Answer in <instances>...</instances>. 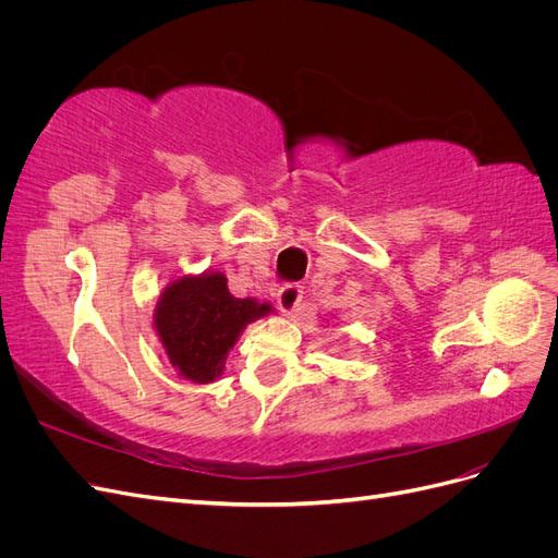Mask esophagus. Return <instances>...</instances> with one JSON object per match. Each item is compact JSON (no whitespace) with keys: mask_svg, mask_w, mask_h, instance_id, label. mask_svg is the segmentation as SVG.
Returning a JSON list of instances; mask_svg holds the SVG:
<instances>
[{"mask_svg":"<svg viewBox=\"0 0 558 558\" xmlns=\"http://www.w3.org/2000/svg\"><path fill=\"white\" fill-rule=\"evenodd\" d=\"M300 300H302V291H300V286H293V283L283 286V289H279V293H277V305L283 314H293L300 305Z\"/></svg>","mask_w":558,"mask_h":558,"instance_id":"esophagus-1","label":"esophagus"}]
</instances>
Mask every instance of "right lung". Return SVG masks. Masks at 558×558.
<instances>
[{
	"label": "right lung",
	"mask_w": 558,
	"mask_h": 558,
	"mask_svg": "<svg viewBox=\"0 0 558 558\" xmlns=\"http://www.w3.org/2000/svg\"><path fill=\"white\" fill-rule=\"evenodd\" d=\"M269 312L267 302L234 298L221 272H202L167 286L154 312V326L179 375L209 384L221 377L228 351L242 330Z\"/></svg>",
	"instance_id": "1"
}]
</instances>
